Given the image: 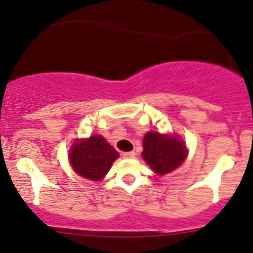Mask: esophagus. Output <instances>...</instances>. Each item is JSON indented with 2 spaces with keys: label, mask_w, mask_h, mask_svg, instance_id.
<instances>
[{
  "label": "esophagus",
  "mask_w": 253,
  "mask_h": 253,
  "mask_svg": "<svg viewBox=\"0 0 253 253\" xmlns=\"http://www.w3.org/2000/svg\"><path fill=\"white\" fill-rule=\"evenodd\" d=\"M122 157H123L124 159H131L135 157V152H126L122 154Z\"/></svg>",
  "instance_id": "esophagus-1"
}]
</instances>
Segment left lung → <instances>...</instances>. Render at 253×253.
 <instances>
[{"mask_svg":"<svg viewBox=\"0 0 253 253\" xmlns=\"http://www.w3.org/2000/svg\"><path fill=\"white\" fill-rule=\"evenodd\" d=\"M142 157L157 174L169 173L186 158V147L183 141L174 136L148 132L143 138Z\"/></svg>","mask_w":253,"mask_h":253,"instance_id":"8db88e82","label":"left lung"}]
</instances>
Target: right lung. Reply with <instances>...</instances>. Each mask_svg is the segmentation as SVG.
Wrapping results in <instances>:
<instances>
[{
    "label": "right lung",
    "mask_w": 253,
    "mask_h": 253,
    "mask_svg": "<svg viewBox=\"0 0 253 253\" xmlns=\"http://www.w3.org/2000/svg\"><path fill=\"white\" fill-rule=\"evenodd\" d=\"M73 169L81 177L100 180L109 172L118 153L107 143L103 136L93 135L88 140L76 141L69 154Z\"/></svg>",
    "instance_id": "right-lung-1"
}]
</instances>
